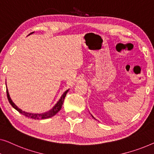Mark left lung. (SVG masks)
Wrapping results in <instances>:
<instances>
[{
    "mask_svg": "<svg viewBox=\"0 0 154 154\" xmlns=\"http://www.w3.org/2000/svg\"><path fill=\"white\" fill-rule=\"evenodd\" d=\"M93 117H94V116H93Z\"/></svg>",
    "mask_w": 154,
    "mask_h": 154,
    "instance_id": "left-lung-1",
    "label": "left lung"
}]
</instances>
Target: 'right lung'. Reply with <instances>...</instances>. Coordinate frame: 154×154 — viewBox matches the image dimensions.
I'll use <instances>...</instances> for the list:
<instances>
[{"instance_id":"obj_1","label":"right lung","mask_w":154,"mask_h":154,"mask_svg":"<svg viewBox=\"0 0 154 154\" xmlns=\"http://www.w3.org/2000/svg\"><path fill=\"white\" fill-rule=\"evenodd\" d=\"M33 33H34V32H33V33H31L29 35H30L31 34H33ZM6 88H7V90H6V92H7L8 99V100H9V103H10V105H11L15 109L17 110V111H18L19 113L22 114L23 115L26 116V117L33 119H48V118L52 117V116H54L55 114H57L58 112L60 111V109H61L63 104L65 97H66L67 93H68V91H69V89H68L67 91H65L61 97H60V98L59 99V100H58L57 103H56V104H55V105L54 106V107L51 108L50 110H49V111H47L46 112H43V113L38 114V113H31V112H27L23 111L22 109H19V108L17 107V106L12 102V99L10 96L9 92H8V88L6 87Z\"/></svg>"}]
</instances>
